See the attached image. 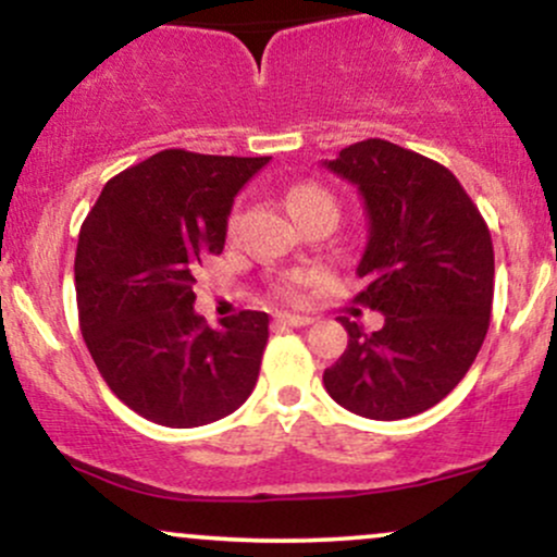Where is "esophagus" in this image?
<instances>
[{"label": "esophagus", "mask_w": 557, "mask_h": 557, "mask_svg": "<svg viewBox=\"0 0 557 557\" xmlns=\"http://www.w3.org/2000/svg\"><path fill=\"white\" fill-rule=\"evenodd\" d=\"M274 322L285 324V327H306V324H311L314 319L306 314H287V311H280V314H274Z\"/></svg>", "instance_id": "1"}]
</instances>
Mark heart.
Returning a JSON list of instances; mask_svg holds the SVG:
<instances>
[{"label": "heart", "mask_w": 557, "mask_h": 557, "mask_svg": "<svg viewBox=\"0 0 557 557\" xmlns=\"http://www.w3.org/2000/svg\"><path fill=\"white\" fill-rule=\"evenodd\" d=\"M287 201H290V209L296 212V216L311 212V209H317V207H332L337 212L335 198H332L324 188H319V185H298V188L290 190ZM235 230H238V209H235V212L230 214V220H227V233L233 235ZM311 280H314V274H311V272L293 270V272H285L283 277L277 280V285H274V287H277V293L283 298L298 300L306 293V287L311 285Z\"/></svg>", "instance_id": "obj_1"}]
</instances>
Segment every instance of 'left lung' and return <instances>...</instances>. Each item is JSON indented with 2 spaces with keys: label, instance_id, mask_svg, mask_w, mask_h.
Returning <instances> with one entry per match:
<instances>
[{
  "label": "left lung",
  "instance_id": "1",
  "mask_svg": "<svg viewBox=\"0 0 557 557\" xmlns=\"http://www.w3.org/2000/svg\"><path fill=\"white\" fill-rule=\"evenodd\" d=\"M324 168L354 183L367 203L359 264L367 287L356 300L385 314L376 332L341 317L348 348L324 369V387L359 417H417L463 380L487 335L490 227L450 170L389 140L345 146Z\"/></svg>",
  "mask_w": 557,
  "mask_h": 557
}]
</instances>
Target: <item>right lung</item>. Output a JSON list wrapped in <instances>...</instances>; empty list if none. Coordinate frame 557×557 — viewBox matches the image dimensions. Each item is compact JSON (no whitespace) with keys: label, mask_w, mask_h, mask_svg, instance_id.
Returning <instances> with one entry per match:
<instances>
[{"label":"right lung","mask_w":557,"mask_h":557,"mask_svg":"<svg viewBox=\"0 0 557 557\" xmlns=\"http://www.w3.org/2000/svg\"><path fill=\"white\" fill-rule=\"evenodd\" d=\"M267 162L164 149L114 175L83 220V341L112 393L154 424H209L257 385L270 317L240 311L212 330L194 311V285L201 259L225 248L235 194Z\"/></svg>","instance_id":"right-lung-1"}]
</instances>
